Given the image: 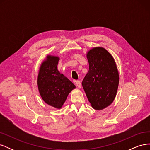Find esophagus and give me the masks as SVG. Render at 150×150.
<instances>
[{"label":"esophagus","mask_w":150,"mask_h":150,"mask_svg":"<svg viewBox=\"0 0 150 150\" xmlns=\"http://www.w3.org/2000/svg\"><path fill=\"white\" fill-rule=\"evenodd\" d=\"M76 84L77 86H78V88H81V83L79 81H76Z\"/></svg>","instance_id":"34e87169"}]
</instances>
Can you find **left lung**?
I'll return each mask as SVG.
<instances>
[{
	"mask_svg": "<svg viewBox=\"0 0 150 150\" xmlns=\"http://www.w3.org/2000/svg\"><path fill=\"white\" fill-rule=\"evenodd\" d=\"M89 71L82 85L92 107L103 110L113 102L119 84L114 58L105 49L94 47L87 54Z\"/></svg>",
	"mask_w": 150,
	"mask_h": 150,
	"instance_id": "8db88e82",
	"label": "left lung"
}]
</instances>
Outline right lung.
Wrapping results in <instances>:
<instances>
[{"label": "right lung", "mask_w": 150, "mask_h": 150, "mask_svg": "<svg viewBox=\"0 0 150 150\" xmlns=\"http://www.w3.org/2000/svg\"><path fill=\"white\" fill-rule=\"evenodd\" d=\"M59 58L48 56L40 66L38 78L39 93L45 103L59 109L75 85L57 70Z\"/></svg>", "instance_id": "add662e5"}]
</instances>
